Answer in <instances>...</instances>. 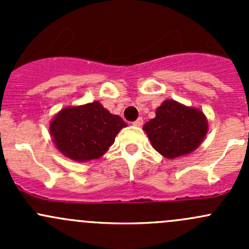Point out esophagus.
Masks as SVG:
<instances>
[{
	"mask_svg": "<svg viewBox=\"0 0 249 249\" xmlns=\"http://www.w3.org/2000/svg\"><path fill=\"white\" fill-rule=\"evenodd\" d=\"M142 124H143L142 118H139V119L135 120V122L132 123V125H134V126H142Z\"/></svg>",
	"mask_w": 249,
	"mask_h": 249,
	"instance_id": "1",
	"label": "esophagus"
}]
</instances>
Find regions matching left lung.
I'll return each mask as SVG.
<instances>
[{
  "label": "left lung",
  "mask_w": 249,
  "mask_h": 249,
  "mask_svg": "<svg viewBox=\"0 0 249 249\" xmlns=\"http://www.w3.org/2000/svg\"><path fill=\"white\" fill-rule=\"evenodd\" d=\"M153 148L166 159H176L194 152L205 140L208 122L201 109L165 100L155 118L143 125Z\"/></svg>",
  "instance_id": "obj_1"
}]
</instances>
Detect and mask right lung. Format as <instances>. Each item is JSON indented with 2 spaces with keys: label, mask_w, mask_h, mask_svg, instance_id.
Returning <instances> with one entry per match:
<instances>
[{
  "label": "right lung",
  "mask_w": 249,
  "mask_h": 249,
  "mask_svg": "<svg viewBox=\"0 0 249 249\" xmlns=\"http://www.w3.org/2000/svg\"><path fill=\"white\" fill-rule=\"evenodd\" d=\"M126 123L99 101L62 108L50 120L49 132L60 153L74 161L101 158Z\"/></svg>",
  "instance_id": "right-lung-1"
}]
</instances>
